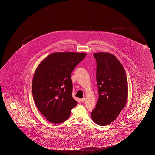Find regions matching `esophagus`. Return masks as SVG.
<instances>
[{
  "label": "esophagus",
  "instance_id": "obj_1",
  "mask_svg": "<svg viewBox=\"0 0 155 155\" xmlns=\"http://www.w3.org/2000/svg\"><path fill=\"white\" fill-rule=\"evenodd\" d=\"M85 100H86V98H85V97H83V98H81V102H84Z\"/></svg>",
  "mask_w": 155,
  "mask_h": 155
}]
</instances>
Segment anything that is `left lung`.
Masks as SVG:
<instances>
[{"instance_id": "obj_1", "label": "left lung", "mask_w": 155, "mask_h": 155, "mask_svg": "<svg viewBox=\"0 0 155 155\" xmlns=\"http://www.w3.org/2000/svg\"><path fill=\"white\" fill-rule=\"evenodd\" d=\"M96 61L98 99L91 117L100 125L109 124L123 109L128 98V87L124 68L114 55L94 54Z\"/></svg>"}]
</instances>
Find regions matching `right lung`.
<instances>
[{
  "instance_id": "right-lung-1",
  "label": "right lung",
  "mask_w": 155,
  "mask_h": 155,
  "mask_svg": "<svg viewBox=\"0 0 155 155\" xmlns=\"http://www.w3.org/2000/svg\"><path fill=\"white\" fill-rule=\"evenodd\" d=\"M86 56L85 53L51 54L36 68L32 83V95L40 113L50 122L61 123L77 105L72 97L71 74Z\"/></svg>"
}]
</instances>
